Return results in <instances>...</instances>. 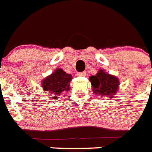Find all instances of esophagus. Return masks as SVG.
Segmentation results:
<instances>
[{"instance_id":"1","label":"esophagus","mask_w":152,"mask_h":152,"mask_svg":"<svg viewBox=\"0 0 152 152\" xmlns=\"http://www.w3.org/2000/svg\"><path fill=\"white\" fill-rule=\"evenodd\" d=\"M86 72H79V73H77V75H78V76H86Z\"/></svg>"}]
</instances>
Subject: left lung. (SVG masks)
Segmentation results:
<instances>
[{"mask_svg":"<svg viewBox=\"0 0 152 152\" xmlns=\"http://www.w3.org/2000/svg\"><path fill=\"white\" fill-rule=\"evenodd\" d=\"M89 81L95 95L112 98L117 93L119 86L118 78L107 74L104 70H99L96 75L89 77Z\"/></svg>","mask_w":152,"mask_h":152,"instance_id":"obj_1","label":"left lung"}]
</instances>
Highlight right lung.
<instances>
[{
    "label": "right lung",
    "mask_w": 152,
    "mask_h": 152,
    "mask_svg": "<svg viewBox=\"0 0 152 152\" xmlns=\"http://www.w3.org/2000/svg\"><path fill=\"white\" fill-rule=\"evenodd\" d=\"M71 80L72 75L66 74L61 68H58L52 75L42 80V88L49 94L51 100H55L60 93L70 90Z\"/></svg>",
    "instance_id": "add662e5"
}]
</instances>
